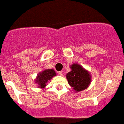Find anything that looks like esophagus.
Here are the masks:
<instances>
[{
    "instance_id": "obj_1",
    "label": "esophagus",
    "mask_w": 124,
    "mask_h": 124,
    "mask_svg": "<svg viewBox=\"0 0 124 124\" xmlns=\"http://www.w3.org/2000/svg\"><path fill=\"white\" fill-rule=\"evenodd\" d=\"M62 74H63V73H62V72H61V71H60V72H59V75L62 76Z\"/></svg>"
}]
</instances>
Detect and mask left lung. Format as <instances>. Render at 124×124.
I'll return each instance as SVG.
<instances>
[{"label":"left lung","instance_id":"8db88e82","mask_svg":"<svg viewBox=\"0 0 124 124\" xmlns=\"http://www.w3.org/2000/svg\"><path fill=\"white\" fill-rule=\"evenodd\" d=\"M70 68L71 71L66 75L68 83L70 86L76 92L86 89L91 81V75L88 71L76 63L72 64Z\"/></svg>","mask_w":124,"mask_h":124}]
</instances>
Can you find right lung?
I'll return each mask as SVG.
<instances>
[{
  "label": "right lung",
  "mask_w": 124,
  "mask_h": 124,
  "mask_svg": "<svg viewBox=\"0 0 124 124\" xmlns=\"http://www.w3.org/2000/svg\"><path fill=\"white\" fill-rule=\"evenodd\" d=\"M55 75L56 73L53 69H45L38 74L35 83L38 85V88L43 89L46 86L47 82Z\"/></svg>",
  "instance_id": "add662e5"
}]
</instances>
